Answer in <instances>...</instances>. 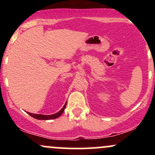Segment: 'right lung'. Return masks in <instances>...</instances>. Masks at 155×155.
<instances>
[{"label":"right lung","mask_w":155,"mask_h":155,"mask_svg":"<svg viewBox=\"0 0 155 155\" xmlns=\"http://www.w3.org/2000/svg\"><path fill=\"white\" fill-rule=\"evenodd\" d=\"M66 104H67V102L65 103L63 108H62L60 111H58V113H56V114H54L44 115V114H32V113H30V112H27V113H28L30 116H31L32 117H33V118H35V119H37V120H53V119H56V118H58V117H59L60 115L63 113L64 110H65V106H66Z\"/></svg>","instance_id":"obj_1"}]
</instances>
